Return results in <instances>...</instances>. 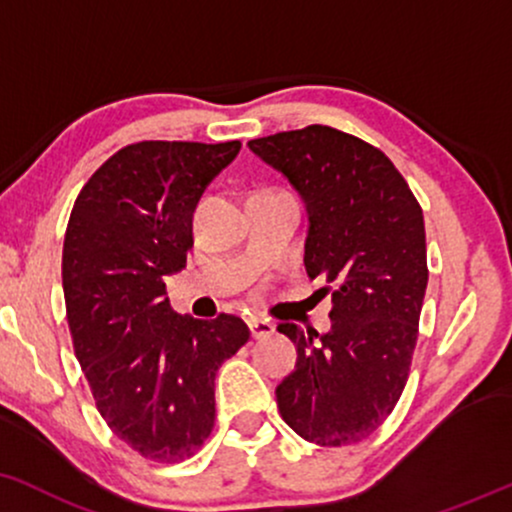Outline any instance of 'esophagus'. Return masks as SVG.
<instances>
[{
  "mask_svg": "<svg viewBox=\"0 0 512 512\" xmlns=\"http://www.w3.org/2000/svg\"><path fill=\"white\" fill-rule=\"evenodd\" d=\"M248 326H250V334L252 338H269L276 331V326L272 322H267V319H260V317H250L248 319Z\"/></svg>",
  "mask_w": 512,
  "mask_h": 512,
  "instance_id": "34e87169",
  "label": "esophagus"
}]
</instances>
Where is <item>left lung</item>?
<instances>
[{"mask_svg": "<svg viewBox=\"0 0 512 512\" xmlns=\"http://www.w3.org/2000/svg\"><path fill=\"white\" fill-rule=\"evenodd\" d=\"M248 147L300 195L307 276L334 286L329 331L279 324L298 348L276 386L279 412L305 441L357 443L391 415L408 381L429 279L422 209L384 152L331 126Z\"/></svg>", "mask_w": 512, "mask_h": 512, "instance_id": "left-lung-1", "label": "left lung"}]
</instances>
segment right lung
<instances>
[{
  "mask_svg": "<svg viewBox=\"0 0 512 512\" xmlns=\"http://www.w3.org/2000/svg\"><path fill=\"white\" fill-rule=\"evenodd\" d=\"M240 152L231 143L145 140L80 190L61 279L73 348L97 410L143 458H190L214 427V377L250 338L243 319L181 317L166 279L186 269L193 212Z\"/></svg>",
  "mask_w": 512,
  "mask_h": 512,
  "instance_id": "right-lung-1",
  "label": "right lung"
}]
</instances>
